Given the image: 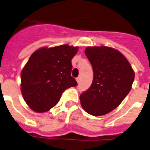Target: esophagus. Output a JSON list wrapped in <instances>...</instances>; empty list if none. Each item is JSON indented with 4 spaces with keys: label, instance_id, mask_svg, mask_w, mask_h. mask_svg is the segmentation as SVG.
<instances>
[{
    "label": "esophagus",
    "instance_id": "1",
    "mask_svg": "<svg viewBox=\"0 0 150 150\" xmlns=\"http://www.w3.org/2000/svg\"><path fill=\"white\" fill-rule=\"evenodd\" d=\"M76 80V82H77V83H79V82H80V81H81V77L79 76V77H77Z\"/></svg>",
    "mask_w": 150,
    "mask_h": 150
}]
</instances>
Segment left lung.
<instances>
[{
  "mask_svg": "<svg viewBox=\"0 0 150 150\" xmlns=\"http://www.w3.org/2000/svg\"><path fill=\"white\" fill-rule=\"evenodd\" d=\"M94 72L92 84L80 96L81 106L93 116H103L122 103L129 93L134 72L124 54L106 46L85 48Z\"/></svg>",
  "mask_w": 150,
  "mask_h": 150,
  "instance_id": "left-lung-1",
  "label": "left lung"
}]
</instances>
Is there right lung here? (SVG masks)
I'll return each instance as SVG.
<instances>
[{"label":"right lung","instance_id":"add662e5","mask_svg":"<svg viewBox=\"0 0 150 150\" xmlns=\"http://www.w3.org/2000/svg\"><path fill=\"white\" fill-rule=\"evenodd\" d=\"M78 47L68 45L43 47L31 54L21 71V92L25 103L36 112L56 105L62 92L76 86L71 76V59Z\"/></svg>","mask_w":150,"mask_h":150}]
</instances>
